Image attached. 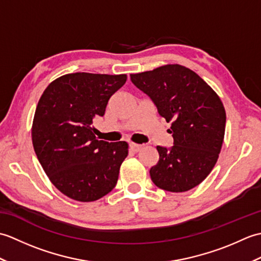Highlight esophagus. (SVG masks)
<instances>
[{"instance_id":"obj_1","label":"esophagus","mask_w":261,"mask_h":261,"mask_svg":"<svg viewBox=\"0 0 261 261\" xmlns=\"http://www.w3.org/2000/svg\"><path fill=\"white\" fill-rule=\"evenodd\" d=\"M130 149H131V150H134V151H139L140 150V149L143 147L142 145H138V143H134V142H131L130 143Z\"/></svg>"}]
</instances>
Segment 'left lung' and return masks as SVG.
Masks as SVG:
<instances>
[{"label":"left lung","mask_w":261,"mask_h":261,"mask_svg":"<svg viewBox=\"0 0 261 261\" xmlns=\"http://www.w3.org/2000/svg\"><path fill=\"white\" fill-rule=\"evenodd\" d=\"M130 77L151 98L159 115L171 122L168 132L174 145L157 146L159 160L149 171L151 180L168 192L192 190L218 162L226 120L222 102L196 73L177 64Z\"/></svg>","instance_id":"8db88e82"}]
</instances>
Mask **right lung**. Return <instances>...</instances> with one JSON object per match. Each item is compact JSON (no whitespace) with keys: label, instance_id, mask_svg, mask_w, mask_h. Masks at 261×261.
I'll return each mask as SVG.
<instances>
[{"label":"right lung","instance_id":"1","mask_svg":"<svg viewBox=\"0 0 261 261\" xmlns=\"http://www.w3.org/2000/svg\"><path fill=\"white\" fill-rule=\"evenodd\" d=\"M125 82L124 74H67L51 82L39 99L33 148L55 187L71 199L96 201L116 185L129 146L97 140L92 124Z\"/></svg>","mask_w":261,"mask_h":261}]
</instances>
